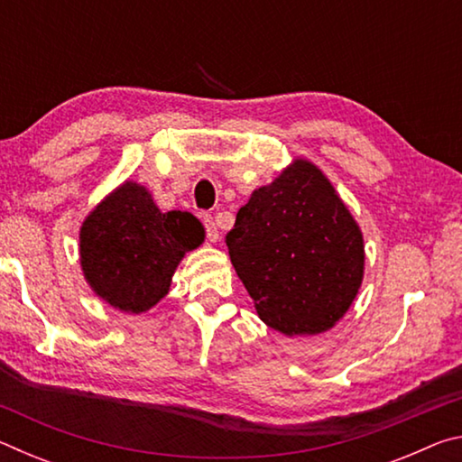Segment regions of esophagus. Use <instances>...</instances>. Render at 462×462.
<instances>
[{
  "label": "esophagus",
  "instance_id": "esophagus-1",
  "mask_svg": "<svg viewBox=\"0 0 462 462\" xmlns=\"http://www.w3.org/2000/svg\"><path fill=\"white\" fill-rule=\"evenodd\" d=\"M203 226H206V234L209 242L220 240V228H217V222L212 216H203Z\"/></svg>",
  "mask_w": 462,
  "mask_h": 462
}]
</instances>
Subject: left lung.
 Returning a JSON list of instances; mask_svg holds the SVG:
<instances>
[{
    "mask_svg": "<svg viewBox=\"0 0 462 462\" xmlns=\"http://www.w3.org/2000/svg\"><path fill=\"white\" fill-rule=\"evenodd\" d=\"M226 245L261 319L285 336L330 330L361 287L363 234L310 161L253 191Z\"/></svg>",
    "mask_w": 462,
    "mask_h": 462,
    "instance_id": "obj_1",
    "label": "left lung"
}]
</instances>
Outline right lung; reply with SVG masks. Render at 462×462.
Here are the masks:
<instances>
[{
	"label": "right lung",
	"mask_w": 462,
	"mask_h": 462,
	"mask_svg": "<svg viewBox=\"0 0 462 462\" xmlns=\"http://www.w3.org/2000/svg\"><path fill=\"white\" fill-rule=\"evenodd\" d=\"M201 242L198 217L179 209L162 214L143 185L126 181L85 217L83 275L109 306L143 314L169 293L179 261Z\"/></svg>",
	"instance_id": "add662e5"
}]
</instances>
